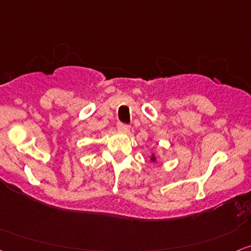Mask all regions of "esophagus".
I'll list each match as a JSON object with an SVG mask.
<instances>
[{
  "mask_svg": "<svg viewBox=\"0 0 251 251\" xmlns=\"http://www.w3.org/2000/svg\"><path fill=\"white\" fill-rule=\"evenodd\" d=\"M118 131L122 132V133H125V134H129V132H131V127H129L128 125H124V124H118Z\"/></svg>",
  "mask_w": 251,
  "mask_h": 251,
  "instance_id": "34e87169",
  "label": "esophagus"
}]
</instances>
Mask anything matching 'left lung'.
<instances>
[{"mask_svg": "<svg viewBox=\"0 0 251 251\" xmlns=\"http://www.w3.org/2000/svg\"><path fill=\"white\" fill-rule=\"evenodd\" d=\"M151 162H155V161H156V157H155V154H151Z\"/></svg>", "mask_w": 251, "mask_h": 251, "instance_id": "obj_1", "label": "left lung"}]
</instances>
